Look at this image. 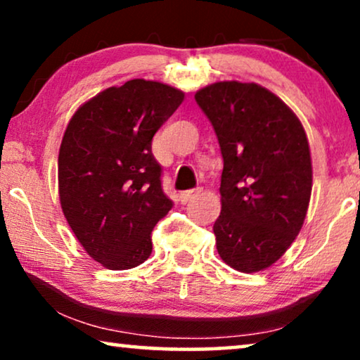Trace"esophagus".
<instances>
[{
    "label": "esophagus",
    "mask_w": 360,
    "mask_h": 360,
    "mask_svg": "<svg viewBox=\"0 0 360 360\" xmlns=\"http://www.w3.org/2000/svg\"><path fill=\"white\" fill-rule=\"evenodd\" d=\"M200 191H201L200 186H198V188H193V190H186V191H184V193H180V201H181V203H188L191 198H195V196L200 195Z\"/></svg>",
    "instance_id": "esophagus-1"
}]
</instances>
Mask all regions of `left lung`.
<instances>
[{
    "mask_svg": "<svg viewBox=\"0 0 360 360\" xmlns=\"http://www.w3.org/2000/svg\"><path fill=\"white\" fill-rule=\"evenodd\" d=\"M223 154L216 249L244 274L274 265L307 218L311 154L297 115L257 83L218 82L195 93Z\"/></svg>",
    "mask_w": 360,
    "mask_h": 360,
    "instance_id": "1",
    "label": "left lung"
}]
</instances>
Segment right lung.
Wrapping results in <instances>:
<instances>
[{
  "instance_id": "1",
  "label": "right lung",
  "mask_w": 360,
  "mask_h": 360,
  "mask_svg": "<svg viewBox=\"0 0 360 360\" xmlns=\"http://www.w3.org/2000/svg\"><path fill=\"white\" fill-rule=\"evenodd\" d=\"M185 93L160 82L110 86L78 108L58 150V196L67 223L91 259L110 270L137 267L150 233L172 210L152 137Z\"/></svg>"
}]
</instances>
